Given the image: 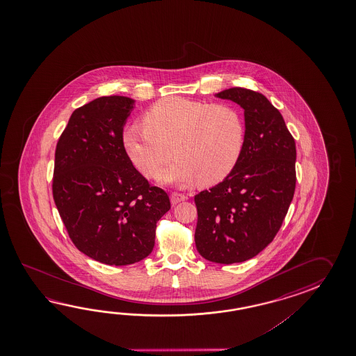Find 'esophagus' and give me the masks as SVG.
<instances>
[{"mask_svg": "<svg viewBox=\"0 0 356 356\" xmlns=\"http://www.w3.org/2000/svg\"><path fill=\"white\" fill-rule=\"evenodd\" d=\"M186 200H187V196H184V195H181V193L175 192V193L170 195V202H172V204H179V202L186 201Z\"/></svg>", "mask_w": 356, "mask_h": 356, "instance_id": "esophagus-1", "label": "esophagus"}]
</instances>
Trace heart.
Returning <instances> with one entry per match:
<instances>
[{
	"instance_id": "1",
	"label": "heart",
	"mask_w": 356,
	"mask_h": 356,
	"mask_svg": "<svg viewBox=\"0 0 356 356\" xmlns=\"http://www.w3.org/2000/svg\"><path fill=\"white\" fill-rule=\"evenodd\" d=\"M245 140L242 115L233 106L170 97L146 112L144 127L124 131L123 145L134 165L147 178L188 187L224 181L241 159Z\"/></svg>"
}]
</instances>
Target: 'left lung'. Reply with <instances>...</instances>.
Returning a JSON list of instances; mask_svg holds the SVG:
<instances>
[{"label":"left lung","instance_id":"left-lung-1","mask_svg":"<svg viewBox=\"0 0 356 356\" xmlns=\"http://www.w3.org/2000/svg\"><path fill=\"white\" fill-rule=\"evenodd\" d=\"M244 111L245 140L234 170L195 196V242L207 261L230 265L273 242L296 191V141L265 95L244 88L215 94Z\"/></svg>","mask_w":356,"mask_h":356}]
</instances>
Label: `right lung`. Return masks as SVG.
<instances>
[{"label": "right lung", "mask_w": 356, "mask_h": 356, "mask_svg": "<svg viewBox=\"0 0 356 356\" xmlns=\"http://www.w3.org/2000/svg\"><path fill=\"white\" fill-rule=\"evenodd\" d=\"M135 100L111 95L74 111L54 155V198L77 250L111 266L147 257L170 201L129 158L123 127Z\"/></svg>", "instance_id": "obj_1"}]
</instances>
